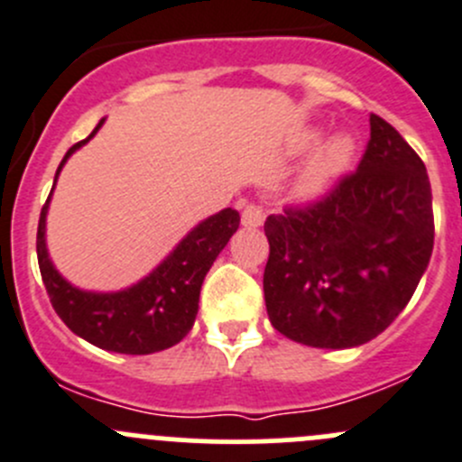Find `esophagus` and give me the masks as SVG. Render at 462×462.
<instances>
[{"instance_id": "34e87169", "label": "esophagus", "mask_w": 462, "mask_h": 462, "mask_svg": "<svg viewBox=\"0 0 462 462\" xmlns=\"http://www.w3.org/2000/svg\"><path fill=\"white\" fill-rule=\"evenodd\" d=\"M241 223L245 227H259L263 223V209L254 203L245 205L244 212H241Z\"/></svg>"}]
</instances>
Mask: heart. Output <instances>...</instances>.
Returning <instances> with one entry per match:
<instances>
[{
	"label": "heart",
	"instance_id": "obj_1",
	"mask_svg": "<svg viewBox=\"0 0 462 462\" xmlns=\"http://www.w3.org/2000/svg\"><path fill=\"white\" fill-rule=\"evenodd\" d=\"M318 133L311 131L307 135V142H316ZM356 142L350 133H336L331 140H327L325 144L318 149V153L313 155L309 167L304 169L302 180H300V189L302 194H318L322 187L329 185L336 176H338L343 169H347V164L355 158Z\"/></svg>",
	"mask_w": 462,
	"mask_h": 462
}]
</instances>
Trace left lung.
I'll return each mask as SVG.
<instances>
[{
	"instance_id": "obj_1",
	"label": "left lung",
	"mask_w": 462,
	"mask_h": 462,
	"mask_svg": "<svg viewBox=\"0 0 462 462\" xmlns=\"http://www.w3.org/2000/svg\"><path fill=\"white\" fill-rule=\"evenodd\" d=\"M263 300L286 338L356 347L409 304L433 253L431 182L420 155L377 115L359 169L304 209L263 223Z\"/></svg>"
}]
</instances>
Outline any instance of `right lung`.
Wrapping results in <instances>:
<instances>
[{
	"label": "right lung",
	"mask_w": 462,
	"mask_h": 462,
	"mask_svg": "<svg viewBox=\"0 0 462 462\" xmlns=\"http://www.w3.org/2000/svg\"><path fill=\"white\" fill-rule=\"evenodd\" d=\"M103 122L106 119L97 124L92 135L67 151L53 178V187L71 153L88 144ZM51 194L40 212L35 248L44 289L60 320L88 343L119 355H153L180 343L194 327L205 275L239 227V212L226 208L212 214L191 227L149 275L128 289L101 293L79 289L53 266L47 250V212Z\"/></svg>",
	"instance_id": "1"
}]
</instances>
